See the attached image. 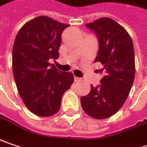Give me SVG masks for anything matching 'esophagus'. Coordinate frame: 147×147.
<instances>
[{
    "instance_id": "1",
    "label": "esophagus",
    "mask_w": 147,
    "mask_h": 147,
    "mask_svg": "<svg viewBox=\"0 0 147 147\" xmlns=\"http://www.w3.org/2000/svg\"><path fill=\"white\" fill-rule=\"evenodd\" d=\"M80 80H81V78H80L74 77V81H75V82H80Z\"/></svg>"
}]
</instances>
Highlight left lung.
<instances>
[{
  "label": "left lung",
  "instance_id": "obj_1",
  "mask_svg": "<svg viewBox=\"0 0 147 147\" xmlns=\"http://www.w3.org/2000/svg\"><path fill=\"white\" fill-rule=\"evenodd\" d=\"M96 34L99 49L94 62H100L104 74L101 84L91 85L90 92L81 98L88 116L105 119L116 113L127 98L135 78V54L127 31L113 19L103 17L86 24Z\"/></svg>",
  "mask_w": 147,
  "mask_h": 147
}]
</instances>
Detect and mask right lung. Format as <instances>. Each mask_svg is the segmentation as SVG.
I'll use <instances>...</instances> for the list:
<instances>
[{
    "instance_id": "right-lung-1",
    "label": "right lung",
    "mask_w": 147,
    "mask_h": 147,
    "mask_svg": "<svg viewBox=\"0 0 147 147\" xmlns=\"http://www.w3.org/2000/svg\"><path fill=\"white\" fill-rule=\"evenodd\" d=\"M69 25L38 16L19 30L12 49V68L19 94L26 107L40 117L59 112L63 94L74 83L71 72L50 64L59 58L61 34Z\"/></svg>"
}]
</instances>
